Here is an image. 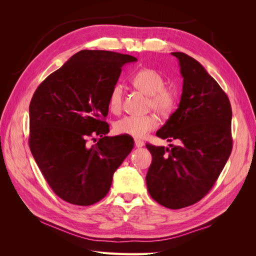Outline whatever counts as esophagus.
Instances as JSON below:
<instances>
[{
    "instance_id": "obj_1",
    "label": "esophagus",
    "mask_w": 256,
    "mask_h": 256,
    "mask_svg": "<svg viewBox=\"0 0 256 256\" xmlns=\"http://www.w3.org/2000/svg\"><path fill=\"white\" fill-rule=\"evenodd\" d=\"M134 144H136V146L138 147V148H140V147H143V146H144V142L141 141V140H138V138H136V140H134Z\"/></svg>"
}]
</instances>
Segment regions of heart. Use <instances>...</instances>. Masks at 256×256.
Here are the masks:
<instances>
[{"label":"heart","instance_id":"heart-1","mask_svg":"<svg viewBox=\"0 0 256 256\" xmlns=\"http://www.w3.org/2000/svg\"><path fill=\"white\" fill-rule=\"evenodd\" d=\"M134 86L150 96V106L161 115L171 113L176 106V92L166 88V81L158 72L150 68H143L136 72L131 79ZM122 88L120 84L112 88L108 104L113 113L122 109ZM158 126V118L154 114L128 115L114 122V131L120 136L143 138Z\"/></svg>","mask_w":256,"mask_h":256}]
</instances>
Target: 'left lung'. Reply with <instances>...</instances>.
Instances as JSON below:
<instances>
[{
    "instance_id": "1",
    "label": "left lung",
    "mask_w": 256,
    "mask_h": 256,
    "mask_svg": "<svg viewBox=\"0 0 256 256\" xmlns=\"http://www.w3.org/2000/svg\"><path fill=\"white\" fill-rule=\"evenodd\" d=\"M184 78L178 109L156 136L168 147L146 144L152 156L146 175L150 196L160 205L180 209L196 204L212 188L232 152V108L220 85L196 60L172 52Z\"/></svg>"
}]
</instances>
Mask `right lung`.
<instances>
[{
	"label": "right lung",
	"mask_w": 256,
	"mask_h": 256,
	"mask_svg": "<svg viewBox=\"0 0 256 256\" xmlns=\"http://www.w3.org/2000/svg\"><path fill=\"white\" fill-rule=\"evenodd\" d=\"M134 56L82 50L52 72L30 104V150L44 180L66 202L88 206L109 192L114 172L134 148L125 136H106L110 92ZM98 142L86 146L88 136Z\"/></svg>",
	"instance_id": "1"
}]
</instances>
